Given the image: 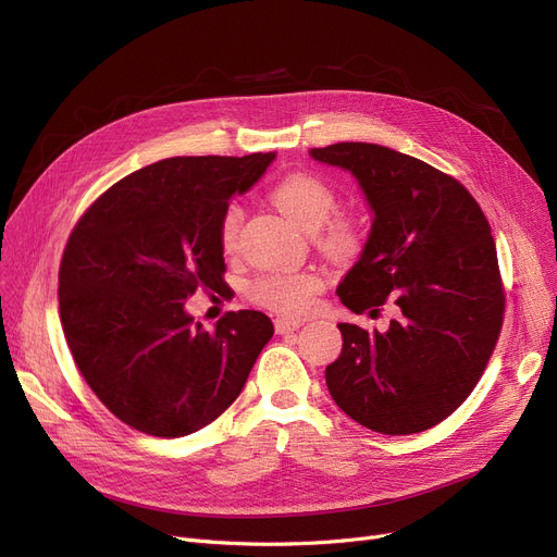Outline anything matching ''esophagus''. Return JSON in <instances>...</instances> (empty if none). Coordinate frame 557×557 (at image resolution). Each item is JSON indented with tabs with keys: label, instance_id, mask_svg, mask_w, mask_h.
<instances>
[{
	"label": "esophagus",
	"instance_id": "34e87169",
	"mask_svg": "<svg viewBox=\"0 0 557 557\" xmlns=\"http://www.w3.org/2000/svg\"><path fill=\"white\" fill-rule=\"evenodd\" d=\"M302 320H296V318H275V332L277 334H290L300 330Z\"/></svg>",
	"mask_w": 557,
	"mask_h": 557
}]
</instances>
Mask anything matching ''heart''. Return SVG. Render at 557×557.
Returning a JSON list of instances; mask_svg holds the SVG:
<instances>
[{
  "label": "heart",
  "mask_w": 557,
  "mask_h": 557,
  "mask_svg": "<svg viewBox=\"0 0 557 557\" xmlns=\"http://www.w3.org/2000/svg\"><path fill=\"white\" fill-rule=\"evenodd\" d=\"M273 200L277 208L296 221L305 232H318L336 210V194L325 183L309 173H294L280 181L273 189ZM242 208L232 202L225 208L219 225V239L225 252H232L239 242L242 230ZM325 248L332 255L347 257L359 248L357 225L347 219H338L330 225L325 234ZM320 290V277L313 273H271L252 284V300L261 307L277 313L298 315L305 313Z\"/></svg>",
  "instance_id": "obj_1"
}]
</instances>
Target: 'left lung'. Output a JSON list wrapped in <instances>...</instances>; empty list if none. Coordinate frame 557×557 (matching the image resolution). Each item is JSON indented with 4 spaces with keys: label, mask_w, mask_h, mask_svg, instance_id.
I'll list each match as a JSON object with an SVG mask.
<instances>
[{
    "label": "left lung",
    "mask_w": 557,
    "mask_h": 557,
    "mask_svg": "<svg viewBox=\"0 0 557 557\" xmlns=\"http://www.w3.org/2000/svg\"><path fill=\"white\" fill-rule=\"evenodd\" d=\"M355 175L372 225L338 284L355 313L397 305L386 332L341 323V357L325 368L343 413L386 435L449 418L481 379L504 323V286L490 223L451 175L366 141L311 149Z\"/></svg>",
    "instance_id": "obj_1"
}]
</instances>
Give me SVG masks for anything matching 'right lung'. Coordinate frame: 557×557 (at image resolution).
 <instances>
[{
  "instance_id": "add662e5",
  "label": "right lung",
  "mask_w": 557,
  "mask_h": 557,
  "mask_svg": "<svg viewBox=\"0 0 557 557\" xmlns=\"http://www.w3.org/2000/svg\"><path fill=\"white\" fill-rule=\"evenodd\" d=\"M275 153L166 158L101 194L76 223L58 273L72 357L112 416L156 437H183L239 397L273 336L261 311L205 330L185 302L223 286L219 225Z\"/></svg>"
}]
</instances>
